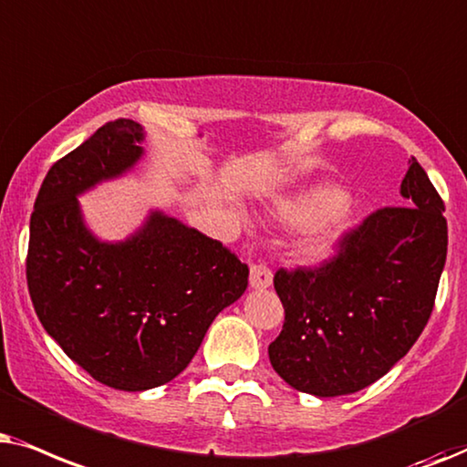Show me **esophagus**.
Segmentation results:
<instances>
[{
    "label": "esophagus",
    "mask_w": 467,
    "mask_h": 467,
    "mask_svg": "<svg viewBox=\"0 0 467 467\" xmlns=\"http://www.w3.org/2000/svg\"><path fill=\"white\" fill-rule=\"evenodd\" d=\"M273 282V273L269 271V266L265 265H252L250 269V285L252 288H266Z\"/></svg>",
    "instance_id": "obj_1"
}]
</instances>
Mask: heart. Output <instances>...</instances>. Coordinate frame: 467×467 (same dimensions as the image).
<instances>
[{
	"mask_svg": "<svg viewBox=\"0 0 467 467\" xmlns=\"http://www.w3.org/2000/svg\"><path fill=\"white\" fill-rule=\"evenodd\" d=\"M346 202V194L337 188H316L309 190L307 194L295 198L282 204L279 213L285 222L298 223V226H306V223H314L322 220L320 228L316 230L314 237L307 241L306 252L309 256H320L327 250L328 241H331L337 230L346 223L344 209H339Z\"/></svg>",
	"mask_w": 467,
	"mask_h": 467,
	"instance_id": "obj_1",
	"label": "heart"
}]
</instances>
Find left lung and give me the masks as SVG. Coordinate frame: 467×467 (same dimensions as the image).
<instances>
[{
  "mask_svg": "<svg viewBox=\"0 0 467 467\" xmlns=\"http://www.w3.org/2000/svg\"><path fill=\"white\" fill-rule=\"evenodd\" d=\"M403 207H382L346 230L314 266L277 269L284 327L269 346L273 369L316 397L369 387L406 357L433 312L446 263L444 202L410 160Z\"/></svg>",
  "mask_w": 467,
  "mask_h": 467,
  "instance_id": "obj_1",
  "label": "left lung"
}]
</instances>
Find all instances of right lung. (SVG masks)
I'll use <instances>...</instances> for the list:
<instances>
[{"label": "right lung", "mask_w": 467, "mask_h": 467, "mask_svg": "<svg viewBox=\"0 0 467 467\" xmlns=\"http://www.w3.org/2000/svg\"><path fill=\"white\" fill-rule=\"evenodd\" d=\"M140 140L139 123L115 119L55 161L36 198L25 263L47 333L93 380L132 393L182 374L250 275L220 241L161 213L123 244L91 237L77 194L128 171Z\"/></svg>", "instance_id": "1"}]
</instances>
